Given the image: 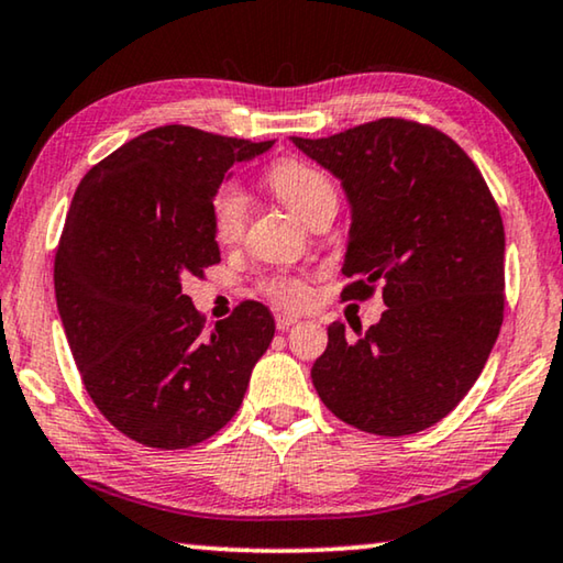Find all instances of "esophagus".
<instances>
[{"label": "esophagus", "mask_w": 563, "mask_h": 563, "mask_svg": "<svg viewBox=\"0 0 563 563\" xmlns=\"http://www.w3.org/2000/svg\"><path fill=\"white\" fill-rule=\"evenodd\" d=\"M297 322H299L297 314H289V312H279V314H276V328H279L282 332L289 330L291 324H297Z\"/></svg>", "instance_id": "obj_1"}]
</instances>
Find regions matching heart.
Returning <instances> with one entry per match:
<instances>
[{"label":"heart","mask_w":563,"mask_h":563,"mask_svg":"<svg viewBox=\"0 0 563 563\" xmlns=\"http://www.w3.org/2000/svg\"><path fill=\"white\" fill-rule=\"evenodd\" d=\"M268 187L291 213L312 225L317 218L338 210V187L320 167L299 159H282L268 169ZM249 218V195L239 185H225L216 192L210 221L213 235L221 243H235L243 235ZM266 295L284 307H301L309 299L305 282L295 276H279L266 284Z\"/></svg>","instance_id":"obj_1"}]
</instances>
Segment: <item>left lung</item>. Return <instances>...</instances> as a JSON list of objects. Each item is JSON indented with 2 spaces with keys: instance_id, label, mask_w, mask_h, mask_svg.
Listing matches in <instances>:
<instances>
[{
  "instance_id": "8db88e82",
  "label": "left lung",
  "mask_w": 563,
  "mask_h": 563,
  "mask_svg": "<svg viewBox=\"0 0 563 563\" xmlns=\"http://www.w3.org/2000/svg\"><path fill=\"white\" fill-rule=\"evenodd\" d=\"M340 180L350 206L347 299L383 284L371 330L328 328L312 365L322 404L350 427L404 437L442 421L483 373L505 307V231L490 190L457 142L406 119L324 140L291 136Z\"/></svg>"
}]
</instances>
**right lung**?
Instances as JSON below:
<instances>
[{
    "mask_svg": "<svg viewBox=\"0 0 563 563\" xmlns=\"http://www.w3.org/2000/svg\"><path fill=\"white\" fill-rule=\"evenodd\" d=\"M157 126L88 169L55 254V299L99 411L134 442L185 450L239 411L274 317L243 301L202 330L183 282L221 262L213 198L231 167L272 150Z\"/></svg>",
    "mask_w": 563,
    "mask_h": 563,
    "instance_id": "obj_1",
    "label": "right lung"
}]
</instances>
